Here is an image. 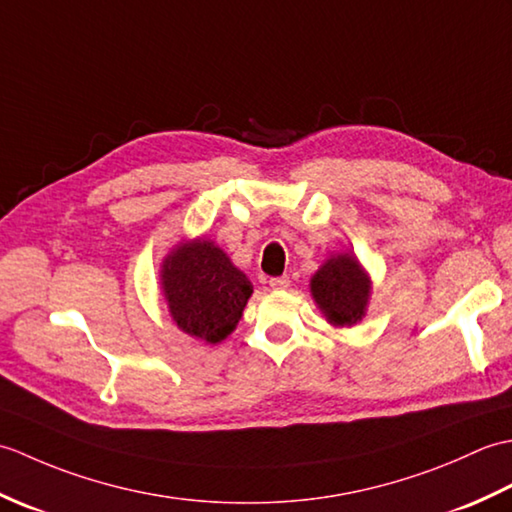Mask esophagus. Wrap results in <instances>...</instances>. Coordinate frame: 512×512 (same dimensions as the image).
Instances as JSON below:
<instances>
[{
	"label": "esophagus",
	"instance_id": "1",
	"mask_svg": "<svg viewBox=\"0 0 512 512\" xmlns=\"http://www.w3.org/2000/svg\"><path fill=\"white\" fill-rule=\"evenodd\" d=\"M268 284H270V288H273V290H286L290 286V277L288 275L273 277V279L268 281Z\"/></svg>",
	"mask_w": 512,
	"mask_h": 512
}]
</instances>
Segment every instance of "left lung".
Instances as JSON below:
<instances>
[{"label": "left lung", "mask_w": 512, "mask_h": 512, "mask_svg": "<svg viewBox=\"0 0 512 512\" xmlns=\"http://www.w3.org/2000/svg\"><path fill=\"white\" fill-rule=\"evenodd\" d=\"M310 295L334 328L361 323L372 299V277L352 250L332 253L310 277Z\"/></svg>", "instance_id": "left-lung-1"}]
</instances>
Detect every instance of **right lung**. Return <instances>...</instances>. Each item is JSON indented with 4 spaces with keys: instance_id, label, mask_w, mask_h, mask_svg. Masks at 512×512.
<instances>
[{
    "instance_id": "right-lung-1",
    "label": "right lung",
    "mask_w": 512,
    "mask_h": 512,
    "mask_svg": "<svg viewBox=\"0 0 512 512\" xmlns=\"http://www.w3.org/2000/svg\"><path fill=\"white\" fill-rule=\"evenodd\" d=\"M160 292L180 332L217 345L235 332L253 284L213 239L193 237L162 259Z\"/></svg>"
}]
</instances>
